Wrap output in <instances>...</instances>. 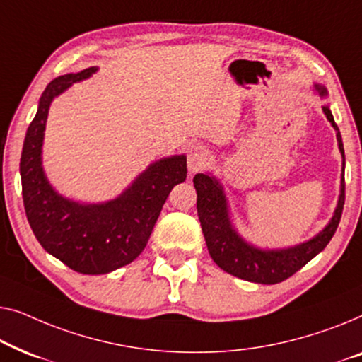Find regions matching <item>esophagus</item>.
I'll return each instance as SVG.
<instances>
[{
    "instance_id": "esophagus-1",
    "label": "esophagus",
    "mask_w": 362,
    "mask_h": 362,
    "mask_svg": "<svg viewBox=\"0 0 362 362\" xmlns=\"http://www.w3.org/2000/svg\"><path fill=\"white\" fill-rule=\"evenodd\" d=\"M210 159H211L210 151H208L205 146L197 144V146H192L190 149H188L187 162H188V169H190L192 172L202 170L203 167L208 165Z\"/></svg>"
}]
</instances>
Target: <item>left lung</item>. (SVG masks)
I'll return each mask as SVG.
<instances>
[{
  "mask_svg": "<svg viewBox=\"0 0 362 362\" xmlns=\"http://www.w3.org/2000/svg\"><path fill=\"white\" fill-rule=\"evenodd\" d=\"M320 95H327V90L317 86ZM325 115L333 128L338 131V146L344 159L343 141L338 126H336L332 111L328 106H323ZM197 190V210L200 218L203 236H205L208 252L213 261L220 266L223 271L231 274L234 277L244 279L249 282L257 284H279L285 279L292 277L295 272L300 271L305 264L322 252L327 244L332 241L336 228L339 225L341 213L344 206V174L341 180V193L338 206L334 210V216L325 230L310 241L300 244V246L281 249V251H261L249 246L238 236L231 228L230 218H228V206L225 193L220 183L213 177L205 174H197L193 177Z\"/></svg>",
  "mask_w": 362,
  "mask_h": 362,
  "instance_id": "1",
  "label": "left lung"
}]
</instances>
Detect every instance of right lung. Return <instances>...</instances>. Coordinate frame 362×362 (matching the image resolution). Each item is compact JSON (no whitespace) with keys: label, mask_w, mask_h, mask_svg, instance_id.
<instances>
[{"label":"right lung","mask_w":362,"mask_h":362,"mask_svg":"<svg viewBox=\"0 0 362 362\" xmlns=\"http://www.w3.org/2000/svg\"><path fill=\"white\" fill-rule=\"evenodd\" d=\"M95 67L54 78L40 96L21 154L24 210L34 236L45 251L72 271L100 276L126 266L144 251L162 206L177 183L187 179V157L152 164L123 195L103 205H80L57 195L40 165L45 119L50 101Z\"/></svg>","instance_id":"add662e5"}]
</instances>
